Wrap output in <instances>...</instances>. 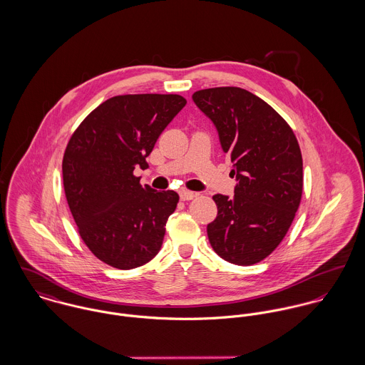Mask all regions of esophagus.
Segmentation results:
<instances>
[{
    "label": "esophagus",
    "instance_id": "obj_1",
    "mask_svg": "<svg viewBox=\"0 0 365 365\" xmlns=\"http://www.w3.org/2000/svg\"><path fill=\"white\" fill-rule=\"evenodd\" d=\"M194 197H195V194L191 192V191H187V190L180 191V200L181 201H191Z\"/></svg>",
    "mask_w": 365,
    "mask_h": 365
}]
</instances>
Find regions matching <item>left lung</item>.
Listing matches in <instances>:
<instances>
[{
    "label": "left lung",
    "mask_w": 365,
    "mask_h": 365,
    "mask_svg": "<svg viewBox=\"0 0 365 365\" xmlns=\"http://www.w3.org/2000/svg\"><path fill=\"white\" fill-rule=\"evenodd\" d=\"M233 163L235 197L216 194L217 216L207 227L215 253L237 265L269 256L287 235L302 197V155L284 118L239 87L194 93Z\"/></svg>",
    "instance_id": "left-lung-1"
}]
</instances>
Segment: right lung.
<instances>
[{"label": "right lung", "instance_id": "add662e5", "mask_svg": "<svg viewBox=\"0 0 365 365\" xmlns=\"http://www.w3.org/2000/svg\"><path fill=\"white\" fill-rule=\"evenodd\" d=\"M177 94L116 96L77 128L63 157V185L78 232L96 257L119 269L152 260L178 194L140 185L160 133L185 106Z\"/></svg>", "mask_w": 365, "mask_h": 365}]
</instances>
